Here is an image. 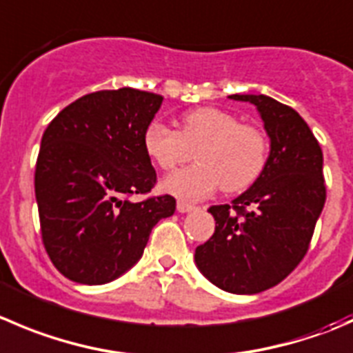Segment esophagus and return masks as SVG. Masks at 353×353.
Masks as SVG:
<instances>
[{
  "label": "esophagus",
  "instance_id": "1",
  "mask_svg": "<svg viewBox=\"0 0 353 353\" xmlns=\"http://www.w3.org/2000/svg\"><path fill=\"white\" fill-rule=\"evenodd\" d=\"M194 205H191V203H186V201H177V210L181 212V214H186V212H191V210H194Z\"/></svg>",
  "mask_w": 353,
  "mask_h": 353
}]
</instances>
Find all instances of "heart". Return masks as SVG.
Segmentation results:
<instances>
[{"label": "heart", "instance_id": "b5f03b06", "mask_svg": "<svg viewBox=\"0 0 353 353\" xmlns=\"http://www.w3.org/2000/svg\"><path fill=\"white\" fill-rule=\"evenodd\" d=\"M143 146L162 170L177 169L196 150V165L162 181L165 193L186 201L203 200L221 186L228 193L246 190L262 174L269 152L268 138L259 128L214 107L184 114L179 131L150 122Z\"/></svg>", "mask_w": 353, "mask_h": 353}]
</instances>
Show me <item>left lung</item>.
<instances>
[{
  "label": "left lung",
  "mask_w": 353,
  "mask_h": 353,
  "mask_svg": "<svg viewBox=\"0 0 353 353\" xmlns=\"http://www.w3.org/2000/svg\"><path fill=\"white\" fill-rule=\"evenodd\" d=\"M256 107L271 153L255 183L231 205L208 208L215 231L196 246L201 274L224 292L253 295L302 262L326 201L323 150L307 122L265 94H231Z\"/></svg>",
  "instance_id": "1"
}]
</instances>
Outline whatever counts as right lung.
<instances>
[{"label": "right lung", "instance_id": "right-lung-1", "mask_svg": "<svg viewBox=\"0 0 353 353\" xmlns=\"http://www.w3.org/2000/svg\"><path fill=\"white\" fill-rule=\"evenodd\" d=\"M162 100L132 88L97 91L44 131L34 174L41 236L70 281L117 279L141 259L153 225L176 210L170 194L131 200L157 183L143 134Z\"/></svg>", "mask_w": 353, "mask_h": 353}]
</instances>
